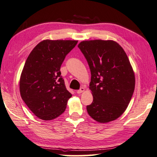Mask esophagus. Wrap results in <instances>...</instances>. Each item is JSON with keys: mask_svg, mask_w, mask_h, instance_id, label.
Returning a JSON list of instances; mask_svg holds the SVG:
<instances>
[{"mask_svg": "<svg viewBox=\"0 0 157 157\" xmlns=\"http://www.w3.org/2000/svg\"><path fill=\"white\" fill-rule=\"evenodd\" d=\"M84 90H85V89H84V87H82V88H80V89H79V90L77 91V93L81 94V93H82V92H84Z\"/></svg>", "mask_w": 157, "mask_h": 157, "instance_id": "obj_1", "label": "esophagus"}]
</instances>
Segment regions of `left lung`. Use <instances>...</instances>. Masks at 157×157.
<instances>
[{"instance_id": "obj_1", "label": "left lung", "mask_w": 157, "mask_h": 157, "mask_svg": "<svg viewBox=\"0 0 157 157\" xmlns=\"http://www.w3.org/2000/svg\"><path fill=\"white\" fill-rule=\"evenodd\" d=\"M78 47L91 74L89 115L99 123L115 120L126 110L135 89V74L126 52L112 40H84Z\"/></svg>"}]
</instances>
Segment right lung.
Returning <instances> with one entry per match:
<instances>
[{
  "instance_id": "add662e5",
  "label": "right lung",
  "mask_w": 157,
  "mask_h": 157,
  "mask_svg": "<svg viewBox=\"0 0 157 157\" xmlns=\"http://www.w3.org/2000/svg\"><path fill=\"white\" fill-rule=\"evenodd\" d=\"M78 42L44 40L34 47L25 62L19 91L22 100L39 119L52 120L66 110L72 94L66 88L60 68Z\"/></svg>"
}]
</instances>
